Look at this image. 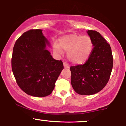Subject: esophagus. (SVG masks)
<instances>
[{
  "instance_id": "obj_1",
  "label": "esophagus",
  "mask_w": 126,
  "mask_h": 126,
  "mask_svg": "<svg viewBox=\"0 0 126 126\" xmlns=\"http://www.w3.org/2000/svg\"><path fill=\"white\" fill-rule=\"evenodd\" d=\"M63 66H64V67L65 68H69V67H70L69 64H68L67 62H63Z\"/></svg>"
}]
</instances>
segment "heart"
<instances>
[{
	"mask_svg": "<svg viewBox=\"0 0 126 126\" xmlns=\"http://www.w3.org/2000/svg\"><path fill=\"white\" fill-rule=\"evenodd\" d=\"M59 46L53 45V50L62 53V48L67 51L69 60L75 64H80L87 60L92 49V42L90 37L78 34H70L59 40Z\"/></svg>",
	"mask_w": 126,
	"mask_h": 126,
	"instance_id": "obj_1",
	"label": "heart"
}]
</instances>
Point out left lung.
I'll list each match as a JSON object with an SVG mask.
<instances>
[{"mask_svg": "<svg viewBox=\"0 0 126 126\" xmlns=\"http://www.w3.org/2000/svg\"><path fill=\"white\" fill-rule=\"evenodd\" d=\"M92 40V49L83 64L71 66V84L78 94L89 95L102 90L108 83L112 67L113 57L110 45L98 32L87 31Z\"/></svg>", "mask_w": 126, "mask_h": 126, "instance_id": "8db88e82", "label": "left lung"}]
</instances>
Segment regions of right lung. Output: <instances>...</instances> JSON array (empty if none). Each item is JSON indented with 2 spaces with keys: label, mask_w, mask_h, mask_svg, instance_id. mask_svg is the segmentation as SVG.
<instances>
[{
  "label": "right lung",
  "mask_w": 126,
  "mask_h": 126,
  "mask_svg": "<svg viewBox=\"0 0 126 126\" xmlns=\"http://www.w3.org/2000/svg\"><path fill=\"white\" fill-rule=\"evenodd\" d=\"M48 40L40 29L26 31L15 42L11 65L16 82L27 94L48 96L64 68L62 60H55L46 49Z\"/></svg>",
  "instance_id": "obj_1"
}]
</instances>
